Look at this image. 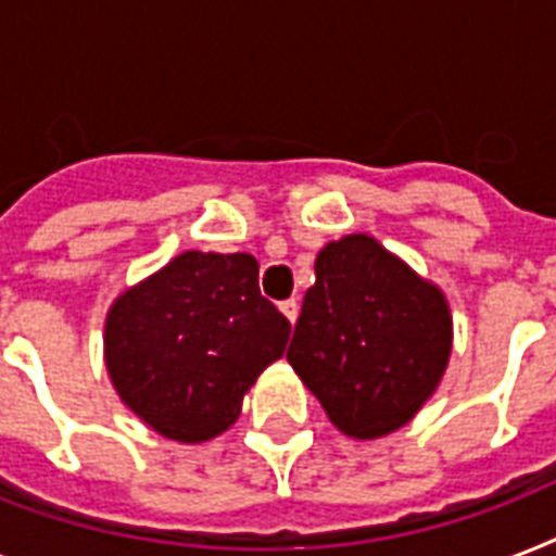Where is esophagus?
I'll return each instance as SVG.
<instances>
[{
    "label": "esophagus",
    "mask_w": 556,
    "mask_h": 556,
    "mask_svg": "<svg viewBox=\"0 0 556 556\" xmlns=\"http://www.w3.org/2000/svg\"><path fill=\"white\" fill-rule=\"evenodd\" d=\"M279 312L286 314L288 323L294 326L296 317H300V303H296V300H286V303H279Z\"/></svg>",
    "instance_id": "obj_1"
}]
</instances>
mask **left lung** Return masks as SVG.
Segmentation results:
<instances>
[{
	"instance_id": "left-lung-1",
	"label": "left lung",
	"mask_w": 556,
	"mask_h": 556,
	"mask_svg": "<svg viewBox=\"0 0 556 556\" xmlns=\"http://www.w3.org/2000/svg\"><path fill=\"white\" fill-rule=\"evenodd\" d=\"M314 274L288 364L340 432L389 435L413 421L447 369V296L366 233L326 244Z\"/></svg>"
}]
</instances>
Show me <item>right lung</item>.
<instances>
[{
    "instance_id": "right-lung-1",
    "label": "right lung",
    "mask_w": 556,
    "mask_h": 556,
    "mask_svg": "<svg viewBox=\"0 0 556 556\" xmlns=\"http://www.w3.org/2000/svg\"><path fill=\"white\" fill-rule=\"evenodd\" d=\"M288 334L251 253L185 251L117 296L103 346L121 401L164 439L201 444L233 427Z\"/></svg>"
}]
</instances>
